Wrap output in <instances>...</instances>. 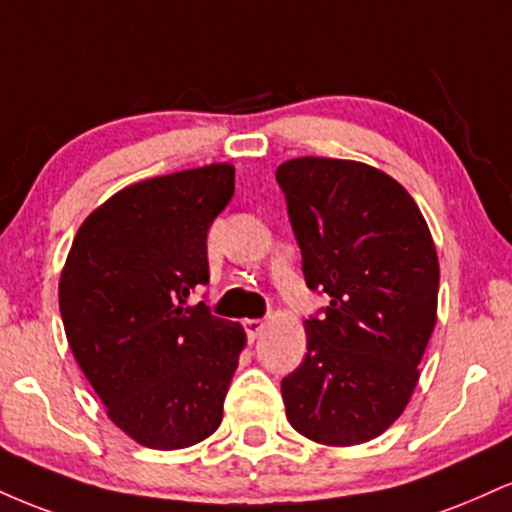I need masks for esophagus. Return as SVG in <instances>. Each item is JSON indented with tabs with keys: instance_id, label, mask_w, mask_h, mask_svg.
<instances>
[{
	"instance_id": "34e87169",
	"label": "esophagus",
	"mask_w": 512,
	"mask_h": 512,
	"mask_svg": "<svg viewBox=\"0 0 512 512\" xmlns=\"http://www.w3.org/2000/svg\"><path fill=\"white\" fill-rule=\"evenodd\" d=\"M243 325H245V332H248V337L255 339L264 332V327H267V320H257V317H255V320H245Z\"/></svg>"
}]
</instances>
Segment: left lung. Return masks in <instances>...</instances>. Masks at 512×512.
Instances as JSON below:
<instances>
[{
    "label": "left lung",
    "mask_w": 512,
    "mask_h": 512,
    "mask_svg": "<svg viewBox=\"0 0 512 512\" xmlns=\"http://www.w3.org/2000/svg\"><path fill=\"white\" fill-rule=\"evenodd\" d=\"M305 284L303 363L281 380L286 419L322 445H361L402 416L438 320L440 267L419 204L368 163L301 156L276 168Z\"/></svg>",
    "instance_id": "left-lung-1"
}]
</instances>
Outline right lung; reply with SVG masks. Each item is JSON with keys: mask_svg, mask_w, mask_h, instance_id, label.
Returning a JSON list of instances; mask_svg holds the SVG:
<instances>
[{"mask_svg": "<svg viewBox=\"0 0 512 512\" xmlns=\"http://www.w3.org/2000/svg\"><path fill=\"white\" fill-rule=\"evenodd\" d=\"M233 190L231 163L129 185L86 216L64 262L69 349L108 419L144 448H190L223 419L248 337L187 298L209 281L207 233Z\"/></svg>", "mask_w": 512, "mask_h": 512, "instance_id": "right-lung-1", "label": "right lung"}]
</instances>
